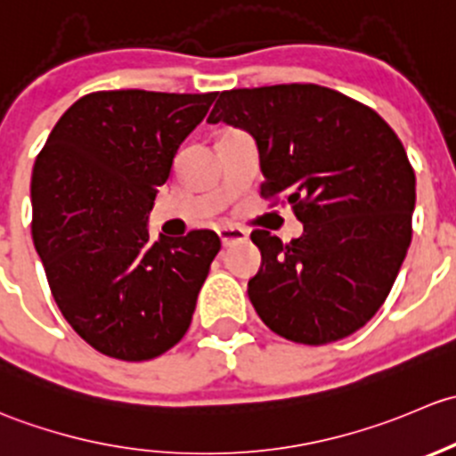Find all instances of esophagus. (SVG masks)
I'll return each mask as SVG.
<instances>
[{"label": "esophagus", "mask_w": 456, "mask_h": 456, "mask_svg": "<svg viewBox=\"0 0 456 456\" xmlns=\"http://www.w3.org/2000/svg\"><path fill=\"white\" fill-rule=\"evenodd\" d=\"M219 239H222L224 246H230V243L234 241H243V239H248V232L243 228L239 226H222L217 230Z\"/></svg>", "instance_id": "esophagus-1"}]
</instances>
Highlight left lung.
I'll list each match as a JSON object with an SVG mask.
<instances>
[{
  "instance_id": "1",
  "label": "left lung",
  "mask_w": 456,
  "mask_h": 456,
  "mask_svg": "<svg viewBox=\"0 0 456 456\" xmlns=\"http://www.w3.org/2000/svg\"><path fill=\"white\" fill-rule=\"evenodd\" d=\"M208 123L255 138L261 195L292 206L303 224L289 243L250 234L261 267L248 297L261 321L300 345L367 325L412 237L415 171L395 131L370 107L312 83L222 92Z\"/></svg>"
}]
</instances>
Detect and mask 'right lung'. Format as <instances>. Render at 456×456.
Instances as JSON below:
<instances>
[{
    "label": "right lung",
    "instance_id": "add662e5",
    "mask_svg": "<svg viewBox=\"0 0 456 456\" xmlns=\"http://www.w3.org/2000/svg\"><path fill=\"white\" fill-rule=\"evenodd\" d=\"M215 98L87 94L61 116L32 168V241L53 297L110 358H158L189 330L222 241L213 230L149 241V213Z\"/></svg>",
    "mask_w": 456,
    "mask_h": 456
}]
</instances>
